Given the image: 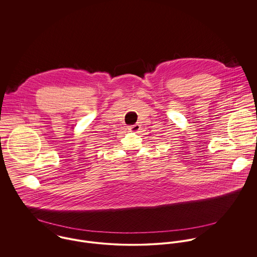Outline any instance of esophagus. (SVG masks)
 <instances>
[{
    "instance_id": "1",
    "label": "esophagus",
    "mask_w": 257,
    "mask_h": 257,
    "mask_svg": "<svg viewBox=\"0 0 257 257\" xmlns=\"http://www.w3.org/2000/svg\"><path fill=\"white\" fill-rule=\"evenodd\" d=\"M141 130V125L139 123H136V124H133V125H130L128 126V131L131 132H139Z\"/></svg>"
}]
</instances>
